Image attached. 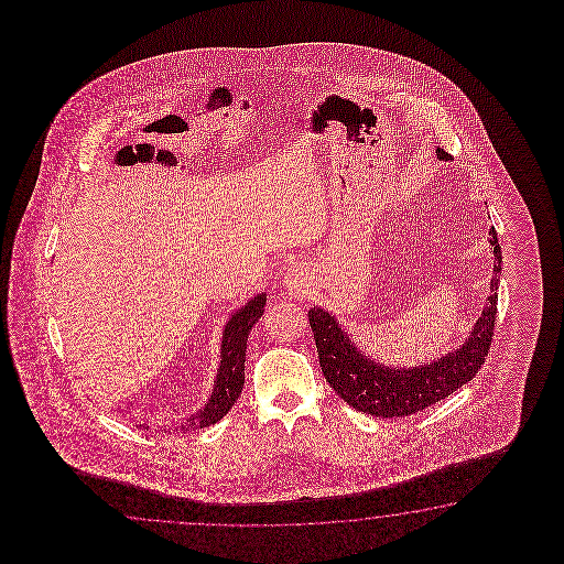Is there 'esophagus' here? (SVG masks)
Segmentation results:
<instances>
[{"instance_id": "esophagus-1", "label": "esophagus", "mask_w": 564, "mask_h": 564, "mask_svg": "<svg viewBox=\"0 0 564 564\" xmlns=\"http://www.w3.org/2000/svg\"><path fill=\"white\" fill-rule=\"evenodd\" d=\"M282 284L292 296H302L312 284L311 270L304 264H292L282 274Z\"/></svg>"}]
</instances>
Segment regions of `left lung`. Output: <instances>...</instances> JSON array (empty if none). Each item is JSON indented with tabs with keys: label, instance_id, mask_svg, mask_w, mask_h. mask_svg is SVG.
Here are the masks:
<instances>
[{
	"label": "left lung",
	"instance_id": "obj_1",
	"mask_svg": "<svg viewBox=\"0 0 564 564\" xmlns=\"http://www.w3.org/2000/svg\"><path fill=\"white\" fill-rule=\"evenodd\" d=\"M437 159L447 161V153L437 147ZM494 250V274L490 294L468 338L440 359L415 367H391L371 359L338 324L333 312L314 306L308 311L312 335L316 340L324 379L350 408L372 417H405L430 408L468 383L490 350L498 284L502 274V252L496 229H490Z\"/></svg>",
	"mask_w": 564,
	"mask_h": 564
}]
</instances>
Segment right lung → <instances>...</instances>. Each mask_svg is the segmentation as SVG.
Here are the masks:
<instances>
[{
    "instance_id": "obj_1",
    "label": "right lung",
    "mask_w": 564,
    "mask_h": 564,
    "mask_svg": "<svg viewBox=\"0 0 564 564\" xmlns=\"http://www.w3.org/2000/svg\"><path fill=\"white\" fill-rule=\"evenodd\" d=\"M264 306L265 294L262 292L248 300L238 311L231 312L228 323L224 324L219 367H217L212 395L207 399L204 409L189 415L185 425H180V432H193V430H204L214 425L238 401L243 389V362H246L248 335L253 324L262 318Z\"/></svg>"
}]
</instances>
